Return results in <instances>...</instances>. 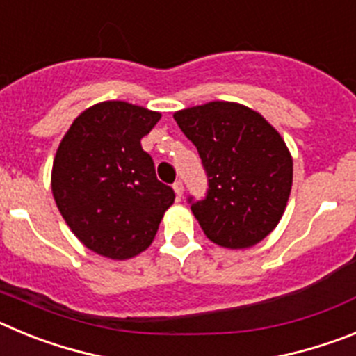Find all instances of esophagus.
<instances>
[{"instance_id": "1", "label": "esophagus", "mask_w": 356, "mask_h": 356, "mask_svg": "<svg viewBox=\"0 0 356 356\" xmlns=\"http://www.w3.org/2000/svg\"><path fill=\"white\" fill-rule=\"evenodd\" d=\"M172 188H175V193H176V197L180 200L181 194H184V184H181L180 180H176L175 184H172Z\"/></svg>"}]
</instances>
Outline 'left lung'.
I'll list each match as a JSON object with an SVG mask.
<instances>
[{
    "label": "left lung",
    "instance_id": "1",
    "mask_svg": "<svg viewBox=\"0 0 356 356\" xmlns=\"http://www.w3.org/2000/svg\"><path fill=\"white\" fill-rule=\"evenodd\" d=\"M175 121L200 153L209 188L188 196L207 237L229 250L259 244L284 216L292 159L278 131L254 110L212 102L176 112Z\"/></svg>",
    "mask_w": 356,
    "mask_h": 356
}]
</instances>
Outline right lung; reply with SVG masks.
Listing matches in <instances>:
<instances>
[{"instance_id": "right-lung-1", "label": "right lung", "mask_w": 356, "mask_h": 356, "mask_svg": "<svg viewBox=\"0 0 356 356\" xmlns=\"http://www.w3.org/2000/svg\"><path fill=\"white\" fill-rule=\"evenodd\" d=\"M159 119V112L130 103H97L74 119L56 149V207L72 234L106 259L127 260L146 250L175 201L140 146Z\"/></svg>"}]
</instances>
